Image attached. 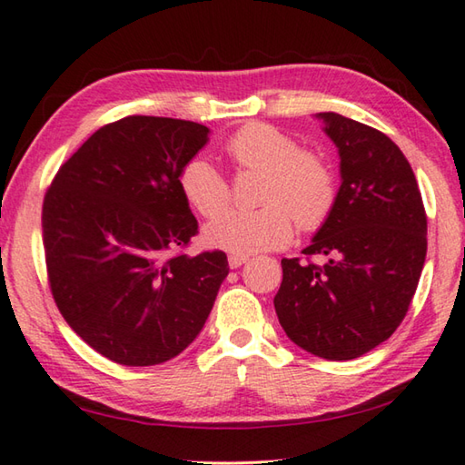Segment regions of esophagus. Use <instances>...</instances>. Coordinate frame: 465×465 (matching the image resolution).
<instances>
[{"label": "esophagus", "mask_w": 465, "mask_h": 465, "mask_svg": "<svg viewBox=\"0 0 465 465\" xmlns=\"http://www.w3.org/2000/svg\"><path fill=\"white\" fill-rule=\"evenodd\" d=\"M248 261V256L243 254H230L227 256V262H230L232 269H240V266Z\"/></svg>", "instance_id": "34e87169"}]
</instances>
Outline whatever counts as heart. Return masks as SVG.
Returning a JSON list of instances; mask_svg holds the SVG:
<instances>
[{
    "mask_svg": "<svg viewBox=\"0 0 465 465\" xmlns=\"http://www.w3.org/2000/svg\"><path fill=\"white\" fill-rule=\"evenodd\" d=\"M225 153L238 170L262 172L252 211H227L204 227L209 246L233 254L281 248L299 230L324 225L336 203V174L316 152L266 123H248L225 141ZM178 186L203 217H214L230 204L227 178L204 157L194 155L178 172Z\"/></svg>",
    "mask_w": 465,
    "mask_h": 465,
    "instance_id": "heart-1",
    "label": "heart"
}]
</instances>
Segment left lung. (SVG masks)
I'll return each instance as SVG.
<instances>
[{
  "mask_svg": "<svg viewBox=\"0 0 465 465\" xmlns=\"http://www.w3.org/2000/svg\"><path fill=\"white\" fill-rule=\"evenodd\" d=\"M342 184L302 258H282L274 310L297 346L328 361L365 355L402 324L427 256V213L411 163L369 124L320 113ZM320 253L324 265L311 262Z\"/></svg>",
  "mask_w": 465,
  "mask_h": 465,
  "instance_id": "8db88e82",
  "label": "left lung"
}]
</instances>
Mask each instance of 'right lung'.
Returning a JSON list of instances; mask_svg holds the SVG:
<instances>
[{"mask_svg": "<svg viewBox=\"0 0 465 465\" xmlns=\"http://www.w3.org/2000/svg\"><path fill=\"white\" fill-rule=\"evenodd\" d=\"M207 135L193 121L124 116L94 133L45 194L54 303L84 342L119 365L149 367L180 355L230 272L222 250L183 252L199 222L178 172Z\"/></svg>", "mask_w": 465, "mask_h": 465, "instance_id": "add662e5", "label": "right lung"}]
</instances>
